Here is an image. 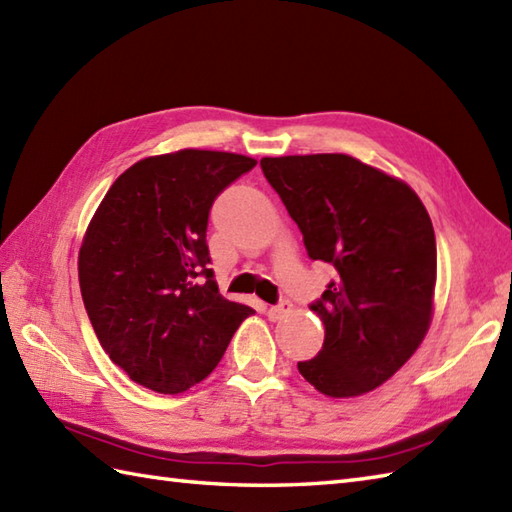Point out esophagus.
<instances>
[{"instance_id":"esophagus-1","label":"esophagus","mask_w":512,"mask_h":512,"mask_svg":"<svg viewBox=\"0 0 512 512\" xmlns=\"http://www.w3.org/2000/svg\"><path fill=\"white\" fill-rule=\"evenodd\" d=\"M290 312H292V303L288 299H284V301H279L277 306H270L268 308V317L273 319V321H279V319H284L286 314H290Z\"/></svg>"}]
</instances>
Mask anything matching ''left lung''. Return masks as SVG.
Wrapping results in <instances>:
<instances>
[{
    "label": "left lung",
    "mask_w": 512,
    "mask_h": 512,
    "mask_svg": "<svg viewBox=\"0 0 512 512\" xmlns=\"http://www.w3.org/2000/svg\"><path fill=\"white\" fill-rule=\"evenodd\" d=\"M262 171L303 235L308 257L334 268L310 306L321 352L297 363L314 389L352 398L383 385L429 330L436 235L405 182L345 154L262 158Z\"/></svg>",
    "instance_id": "left-lung-1"
}]
</instances>
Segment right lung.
<instances>
[{
  "label": "right lung",
  "mask_w": 512,
  "mask_h": 512,
  "mask_svg": "<svg viewBox=\"0 0 512 512\" xmlns=\"http://www.w3.org/2000/svg\"><path fill=\"white\" fill-rule=\"evenodd\" d=\"M255 165L204 149L145 158L96 209L79 253L81 295L103 350L134 383L187 391L255 312L220 295L206 246L215 198Z\"/></svg>",
  "instance_id": "1"
}]
</instances>
